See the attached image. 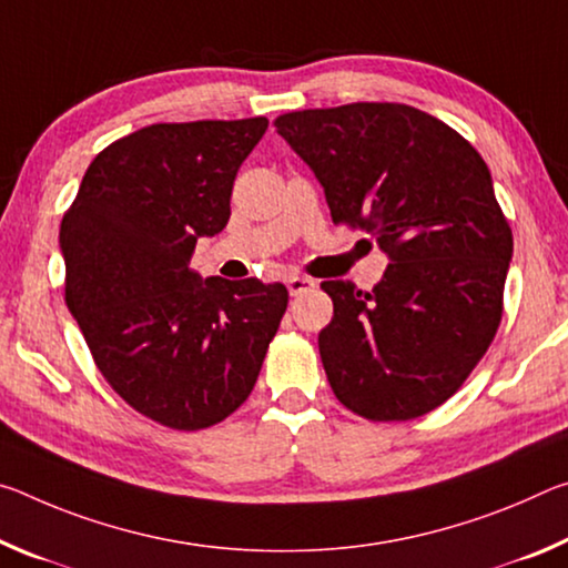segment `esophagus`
<instances>
[{
	"mask_svg": "<svg viewBox=\"0 0 568 568\" xmlns=\"http://www.w3.org/2000/svg\"><path fill=\"white\" fill-rule=\"evenodd\" d=\"M314 286H317V282H314V278H310V276H290V278H286V290H290L292 296H300L304 292H310V290H314Z\"/></svg>",
	"mask_w": 568,
	"mask_h": 568,
	"instance_id": "esophagus-1",
	"label": "esophagus"
}]
</instances>
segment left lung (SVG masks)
<instances>
[{
  "label": "left lung",
  "mask_w": 568,
  "mask_h": 568,
  "mask_svg": "<svg viewBox=\"0 0 568 568\" xmlns=\"http://www.w3.org/2000/svg\"><path fill=\"white\" fill-rule=\"evenodd\" d=\"M278 135L317 175L334 223L389 264L372 292L322 282L334 317L320 355L367 420H413L455 395L496 337L514 236L490 171L443 120L399 102L296 110Z\"/></svg>",
  "instance_id": "1"
}]
</instances>
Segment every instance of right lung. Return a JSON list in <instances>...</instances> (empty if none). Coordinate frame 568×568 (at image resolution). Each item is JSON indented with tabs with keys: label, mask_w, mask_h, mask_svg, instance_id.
<instances>
[{
	"label": "right lung",
	"mask_w": 568,
	"mask_h": 568,
	"mask_svg": "<svg viewBox=\"0 0 568 568\" xmlns=\"http://www.w3.org/2000/svg\"><path fill=\"white\" fill-rule=\"evenodd\" d=\"M266 118L155 123L110 143L60 226L64 302L110 387L173 430L251 395L290 302L284 284L203 278L201 236L231 216L234 179Z\"/></svg>",
	"instance_id": "obj_1"
}]
</instances>
